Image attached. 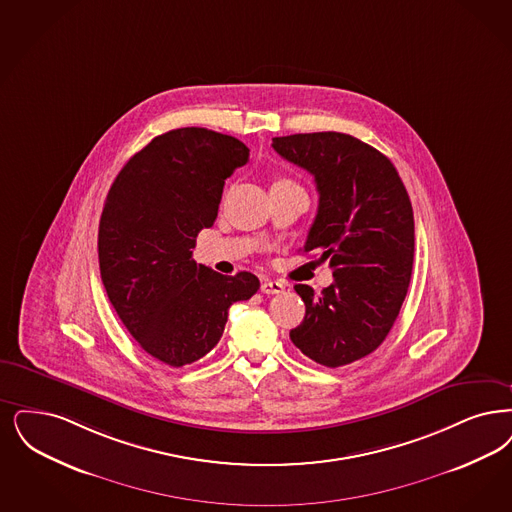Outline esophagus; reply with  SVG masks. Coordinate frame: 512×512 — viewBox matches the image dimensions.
I'll return each mask as SVG.
<instances>
[{"label":"esophagus","mask_w":512,"mask_h":512,"mask_svg":"<svg viewBox=\"0 0 512 512\" xmlns=\"http://www.w3.org/2000/svg\"><path fill=\"white\" fill-rule=\"evenodd\" d=\"M286 289V286L282 282H276V280H263L261 284V291L266 295H276V293H282Z\"/></svg>","instance_id":"34e87169"}]
</instances>
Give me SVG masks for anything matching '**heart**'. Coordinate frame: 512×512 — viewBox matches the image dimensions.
<instances>
[{
	"label": "heart",
	"instance_id": "heart-1",
	"mask_svg": "<svg viewBox=\"0 0 512 512\" xmlns=\"http://www.w3.org/2000/svg\"><path fill=\"white\" fill-rule=\"evenodd\" d=\"M274 183H286V179H276Z\"/></svg>",
	"mask_w": 512,
	"mask_h": 512
}]
</instances>
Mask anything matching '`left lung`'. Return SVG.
Listing matches in <instances>:
<instances>
[{"instance_id": "1", "label": "left lung", "mask_w": 512, "mask_h": 512, "mask_svg": "<svg viewBox=\"0 0 512 512\" xmlns=\"http://www.w3.org/2000/svg\"><path fill=\"white\" fill-rule=\"evenodd\" d=\"M272 148L314 177L320 204L303 251H320L335 278L320 295L295 286L307 312L289 337L316 364L341 368L385 341L406 299L415 247L408 192L385 154L347 133L274 137Z\"/></svg>"}]
</instances>
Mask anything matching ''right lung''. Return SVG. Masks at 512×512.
Wrapping results in <instances>:
<instances>
[{"instance_id": "1", "label": "right lung", "mask_w": 512, "mask_h": 512, "mask_svg": "<svg viewBox=\"0 0 512 512\" xmlns=\"http://www.w3.org/2000/svg\"><path fill=\"white\" fill-rule=\"evenodd\" d=\"M242 141L204 127L158 135L123 165L99 225L108 299L141 347L171 368L205 356L228 308L251 299L259 278L223 276L192 259L196 236L217 219L226 177L247 164Z\"/></svg>"}]
</instances>
